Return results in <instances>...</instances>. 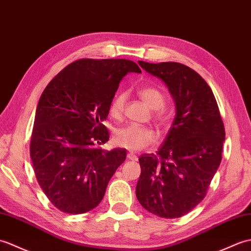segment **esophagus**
I'll use <instances>...</instances> for the list:
<instances>
[{
	"label": "esophagus",
	"instance_id": "obj_1",
	"mask_svg": "<svg viewBox=\"0 0 251 251\" xmlns=\"http://www.w3.org/2000/svg\"><path fill=\"white\" fill-rule=\"evenodd\" d=\"M126 158L129 159V160H131V161H136L137 160V155L135 153H133V152H129V153H127V155H126Z\"/></svg>",
	"mask_w": 251,
	"mask_h": 251
}]
</instances>
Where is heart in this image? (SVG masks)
Segmentation results:
<instances>
[{
    "instance_id": "b5f03b06",
    "label": "heart",
    "mask_w": 251,
    "mask_h": 251,
    "mask_svg": "<svg viewBox=\"0 0 251 251\" xmlns=\"http://www.w3.org/2000/svg\"><path fill=\"white\" fill-rule=\"evenodd\" d=\"M138 97L146 104L147 107L152 110H157L154 114V119L160 127L165 129L169 126L170 118L164 110L160 109L163 107L165 103L163 94L158 89L147 87L138 91ZM126 101V93L121 92L115 96L109 105V114L113 118L121 119L122 115H124ZM114 141L117 146L131 150V151H137V150H141L148 145L152 144L155 141V134L150 127L131 125L117 130L114 135Z\"/></svg>"
}]
</instances>
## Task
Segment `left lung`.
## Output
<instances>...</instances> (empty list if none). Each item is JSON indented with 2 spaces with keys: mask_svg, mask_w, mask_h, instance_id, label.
<instances>
[{
  "mask_svg": "<svg viewBox=\"0 0 251 251\" xmlns=\"http://www.w3.org/2000/svg\"><path fill=\"white\" fill-rule=\"evenodd\" d=\"M168 87L176 115L157 154L144 153L136 198L162 218H179L205 198L221 162L225 126L211 89L196 71L177 62L138 61Z\"/></svg>",
  "mask_w": 251,
  "mask_h": 251,
  "instance_id": "8db88e82",
  "label": "left lung"
}]
</instances>
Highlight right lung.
Instances as JSON below:
<instances>
[{
	"instance_id": "obj_1",
	"label": "right lung",
	"mask_w": 251,
	"mask_h": 251,
	"mask_svg": "<svg viewBox=\"0 0 251 251\" xmlns=\"http://www.w3.org/2000/svg\"><path fill=\"white\" fill-rule=\"evenodd\" d=\"M142 73L126 59H80L50 81L38 101L30 154L44 193L66 214H83L100 204L126 150H104L103 121L121 79Z\"/></svg>"
}]
</instances>
